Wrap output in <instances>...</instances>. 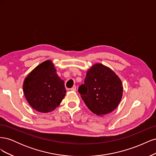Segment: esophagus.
Wrapping results in <instances>:
<instances>
[{"label": "esophagus", "instance_id": "1", "mask_svg": "<svg viewBox=\"0 0 156 156\" xmlns=\"http://www.w3.org/2000/svg\"><path fill=\"white\" fill-rule=\"evenodd\" d=\"M71 90H72V91H76V87L73 86L72 88H71Z\"/></svg>", "mask_w": 156, "mask_h": 156}]
</instances>
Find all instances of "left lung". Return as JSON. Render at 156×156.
I'll use <instances>...</instances> for the list:
<instances>
[{
	"label": "left lung",
	"mask_w": 156,
	"mask_h": 156,
	"mask_svg": "<svg viewBox=\"0 0 156 156\" xmlns=\"http://www.w3.org/2000/svg\"><path fill=\"white\" fill-rule=\"evenodd\" d=\"M79 93L93 113L103 116L114 111L122 97L123 86L118 75L101 64H96L87 72Z\"/></svg>",
	"instance_id": "8db88e82"
}]
</instances>
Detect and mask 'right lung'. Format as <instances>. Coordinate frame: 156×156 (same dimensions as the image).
Here are the masks:
<instances>
[{"instance_id":"obj_1","label":"right lung","mask_w":156,"mask_h":156,"mask_svg":"<svg viewBox=\"0 0 156 156\" xmlns=\"http://www.w3.org/2000/svg\"><path fill=\"white\" fill-rule=\"evenodd\" d=\"M23 92L34 109L40 112H49L60 105L66 90L64 82L56 73L53 62L46 60L25 78Z\"/></svg>"}]
</instances>
